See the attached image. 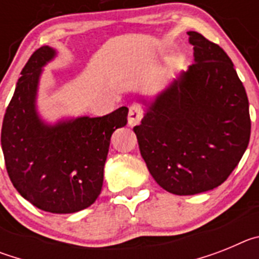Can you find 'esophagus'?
Wrapping results in <instances>:
<instances>
[{
    "label": "esophagus",
    "mask_w": 259,
    "mask_h": 259,
    "mask_svg": "<svg viewBox=\"0 0 259 259\" xmlns=\"http://www.w3.org/2000/svg\"><path fill=\"white\" fill-rule=\"evenodd\" d=\"M144 110L141 105L134 104L130 107V113H128V124L130 125H136L140 123L141 118H143Z\"/></svg>",
    "instance_id": "obj_1"
}]
</instances>
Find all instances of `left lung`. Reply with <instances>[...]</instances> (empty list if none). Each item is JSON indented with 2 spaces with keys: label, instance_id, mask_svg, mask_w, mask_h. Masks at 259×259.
Masks as SVG:
<instances>
[{
  "label": "left lung",
  "instance_id": "obj_1",
  "mask_svg": "<svg viewBox=\"0 0 259 259\" xmlns=\"http://www.w3.org/2000/svg\"><path fill=\"white\" fill-rule=\"evenodd\" d=\"M194 63L155 97L134 127L155 182L189 196L227 180L250 139L245 88L219 45L189 31Z\"/></svg>",
  "mask_w": 259,
  "mask_h": 259
}]
</instances>
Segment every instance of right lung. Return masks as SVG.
Segmentation results:
<instances>
[{
  "label": "right lung",
  "instance_id": "right-lung-1",
  "mask_svg": "<svg viewBox=\"0 0 259 259\" xmlns=\"http://www.w3.org/2000/svg\"><path fill=\"white\" fill-rule=\"evenodd\" d=\"M56 50L41 47L28 59L4 116L1 145L13 185L38 209L70 214L91 206L101 193L110 137L127 124L128 109L98 118L45 124L36 113L41 70Z\"/></svg>",
  "mask_w": 259,
  "mask_h": 259
}]
</instances>
